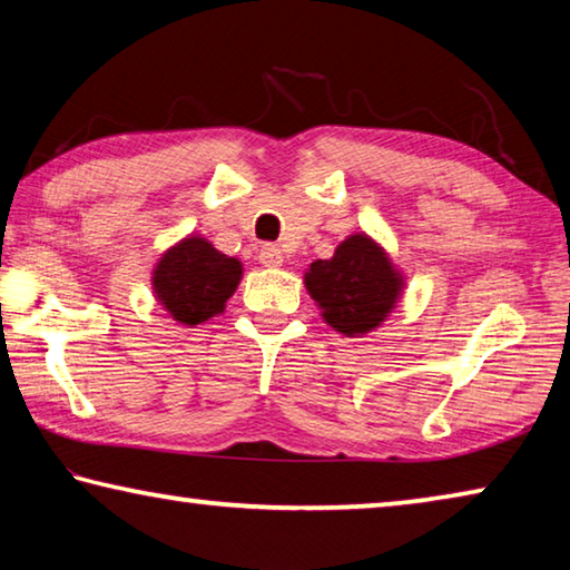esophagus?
Segmentation results:
<instances>
[{"mask_svg":"<svg viewBox=\"0 0 570 570\" xmlns=\"http://www.w3.org/2000/svg\"><path fill=\"white\" fill-rule=\"evenodd\" d=\"M258 262H262L266 268H278L284 264L282 248H278L276 244H264L262 250H258Z\"/></svg>","mask_w":570,"mask_h":570,"instance_id":"34e87169","label":"esophagus"}]
</instances>
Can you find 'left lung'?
Wrapping results in <instances>:
<instances>
[{
    "label": "left lung",
    "instance_id": "1",
    "mask_svg": "<svg viewBox=\"0 0 570 570\" xmlns=\"http://www.w3.org/2000/svg\"><path fill=\"white\" fill-rule=\"evenodd\" d=\"M304 284L324 308L326 324L350 336L380 326L402 292L387 254L364 234L350 236L332 258L308 266Z\"/></svg>",
    "mask_w": 570,
    "mask_h": 570
}]
</instances>
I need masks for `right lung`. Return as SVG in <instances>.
<instances>
[{
	"label": "right lung",
	"mask_w": 570,
	"mask_h": 570,
	"mask_svg": "<svg viewBox=\"0 0 570 570\" xmlns=\"http://www.w3.org/2000/svg\"><path fill=\"white\" fill-rule=\"evenodd\" d=\"M238 282V258L220 254L206 238L190 236L163 254L153 288L173 320L193 326L224 312Z\"/></svg>",
	"instance_id": "add662e5"
}]
</instances>
